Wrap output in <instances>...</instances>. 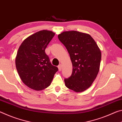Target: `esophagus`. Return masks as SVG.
Masks as SVG:
<instances>
[{
	"label": "esophagus",
	"instance_id": "esophagus-1",
	"mask_svg": "<svg viewBox=\"0 0 122 122\" xmlns=\"http://www.w3.org/2000/svg\"><path fill=\"white\" fill-rule=\"evenodd\" d=\"M58 70L59 71H61V69H62V66H61V65H59L58 66Z\"/></svg>",
	"mask_w": 122,
	"mask_h": 122
}]
</instances>
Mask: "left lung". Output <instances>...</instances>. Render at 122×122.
<instances>
[{"instance_id": "obj_1", "label": "left lung", "mask_w": 122, "mask_h": 122, "mask_svg": "<svg viewBox=\"0 0 122 122\" xmlns=\"http://www.w3.org/2000/svg\"><path fill=\"white\" fill-rule=\"evenodd\" d=\"M66 48L72 64V73L64 79L67 88L77 92L88 89L99 70L101 52L89 34L76 31L63 32L58 36Z\"/></svg>"}]
</instances>
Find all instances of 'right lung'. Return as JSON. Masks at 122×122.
<instances>
[{"label": "right lung", "instance_id": "1", "mask_svg": "<svg viewBox=\"0 0 122 122\" xmlns=\"http://www.w3.org/2000/svg\"><path fill=\"white\" fill-rule=\"evenodd\" d=\"M55 33L41 30L26 38L20 46L15 66L23 82L30 88L39 91L50 85L58 70L51 64L45 49Z\"/></svg>", "mask_w": 122, "mask_h": 122}]
</instances>
